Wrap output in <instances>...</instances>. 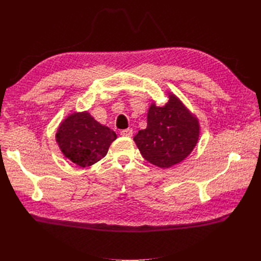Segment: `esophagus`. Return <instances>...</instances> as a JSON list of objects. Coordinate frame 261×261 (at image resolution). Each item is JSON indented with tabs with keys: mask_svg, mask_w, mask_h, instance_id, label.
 <instances>
[{
	"mask_svg": "<svg viewBox=\"0 0 261 261\" xmlns=\"http://www.w3.org/2000/svg\"><path fill=\"white\" fill-rule=\"evenodd\" d=\"M121 135L126 136V137H132L133 136V129L132 128H126L121 130Z\"/></svg>",
	"mask_w": 261,
	"mask_h": 261,
	"instance_id": "obj_1",
	"label": "esophagus"
}]
</instances>
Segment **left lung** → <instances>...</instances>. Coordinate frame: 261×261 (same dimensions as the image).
Wrapping results in <instances>:
<instances>
[{"label": "left lung", "mask_w": 261, "mask_h": 261, "mask_svg": "<svg viewBox=\"0 0 261 261\" xmlns=\"http://www.w3.org/2000/svg\"><path fill=\"white\" fill-rule=\"evenodd\" d=\"M198 137L197 118L171 94L165 106L149 108L147 128L139 130L134 140L148 162L167 169L184 160Z\"/></svg>", "instance_id": "left-lung-1"}]
</instances>
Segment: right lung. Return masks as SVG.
I'll list each match as a JSON object with an SVG mask.
<instances>
[{"label":"right lung","instance_id":"1","mask_svg":"<svg viewBox=\"0 0 261 261\" xmlns=\"http://www.w3.org/2000/svg\"><path fill=\"white\" fill-rule=\"evenodd\" d=\"M115 139L116 134L98 123L88 112L69 115L57 133L62 152L83 168L102 159Z\"/></svg>","mask_w":261,"mask_h":261}]
</instances>
